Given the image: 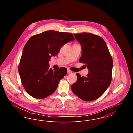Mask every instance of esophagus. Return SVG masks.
<instances>
[{"label": "esophagus", "instance_id": "1", "mask_svg": "<svg viewBox=\"0 0 133 133\" xmlns=\"http://www.w3.org/2000/svg\"><path fill=\"white\" fill-rule=\"evenodd\" d=\"M72 73V71H71V70H67V73L68 74H70V73Z\"/></svg>", "mask_w": 133, "mask_h": 133}]
</instances>
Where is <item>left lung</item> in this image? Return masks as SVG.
<instances>
[{
	"instance_id": "8db88e82",
	"label": "left lung",
	"mask_w": 133,
	"mask_h": 133,
	"mask_svg": "<svg viewBox=\"0 0 133 133\" xmlns=\"http://www.w3.org/2000/svg\"><path fill=\"white\" fill-rule=\"evenodd\" d=\"M82 46L80 63L89 70L86 77L76 73L77 80L71 89L74 94L85 101H92L101 97L112 81L113 59L103 39L91 33L74 34Z\"/></svg>"
}]
</instances>
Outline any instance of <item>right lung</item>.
<instances>
[{
    "label": "right lung",
    "instance_id": "1",
    "mask_svg": "<svg viewBox=\"0 0 133 133\" xmlns=\"http://www.w3.org/2000/svg\"><path fill=\"white\" fill-rule=\"evenodd\" d=\"M75 39L68 32L49 30L32 36L25 45L18 67L21 82L28 94L44 99L53 93L67 69L49 68L52 56L57 55L64 45Z\"/></svg>",
    "mask_w": 133,
    "mask_h": 133
}]
</instances>
